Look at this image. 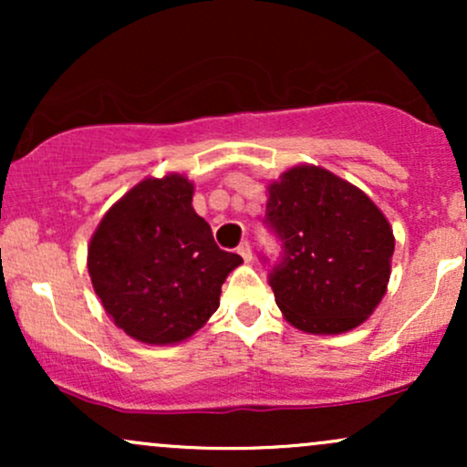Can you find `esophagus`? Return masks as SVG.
Instances as JSON below:
<instances>
[{
  "mask_svg": "<svg viewBox=\"0 0 467 467\" xmlns=\"http://www.w3.org/2000/svg\"><path fill=\"white\" fill-rule=\"evenodd\" d=\"M237 252L241 254V259L245 261V264H250V261H252V245L248 244V241H244V244H241L237 248Z\"/></svg>",
  "mask_w": 467,
  "mask_h": 467,
  "instance_id": "1",
  "label": "esophagus"
}]
</instances>
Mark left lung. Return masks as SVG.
I'll use <instances>...</instances> for the list:
<instances>
[{"label":"left lung","instance_id":"obj_1","mask_svg":"<svg viewBox=\"0 0 467 467\" xmlns=\"http://www.w3.org/2000/svg\"><path fill=\"white\" fill-rule=\"evenodd\" d=\"M265 222L283 244L270 285L289 325L336 336L375 312L395 237L367 192L323 166L296 164L267 184Z\"/></svg>","mask_w":467,"mask_h":467}]
</instances>
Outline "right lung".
Instances as JSON below:
<instances>
[{"label": "right lung", "mask_w": 467, "mask_h": 467, "mask_svg": "<svg viewBox=\"0 0 467 467\" xmlns=\"http://www.w3.org/2000/svg\"><path fill=\"white\" fill-rule=\"evenodd\" d=\"M180 173L144 178L118 200L88 245V272L107 316L133 340L175 345L208 323L226 276L244 264L219 250Z\"/></svg>", "instance_id": "right-lung-1"}]
</instances>
